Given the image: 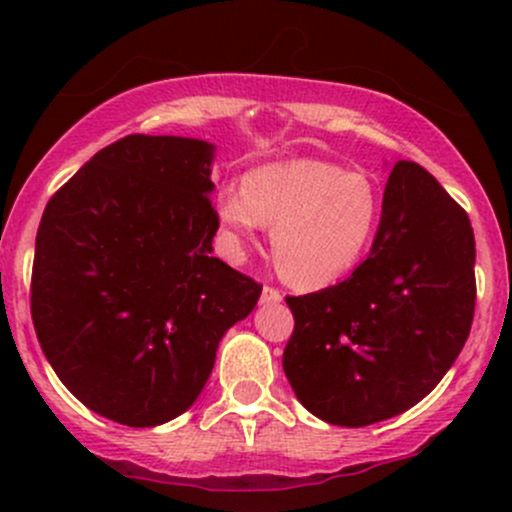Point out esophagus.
<instances>
[{"mask_svg":"<svg viewBox=\"0 0 512 512\" xmlns=\"http://www.w3.org/2000/svg\"><path fill=\"white\" fill-rule=\"evenodd\" d=\"M281 291L274 289V286H264L262 289V303H279L281 301Z\"/></svg>","mask_w":512,"mask_h":512,"instance_id":"obj_1","label":"esophagus"}]
</instances>
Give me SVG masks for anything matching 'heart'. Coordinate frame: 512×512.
Instances as JSON below:
<instances>
[{
    "mask_svg": "<svg viewBox=\"0 0 512 512\" xmlns=\"http://www.w3.org/2000/svg\"><path fill=\"white\" fill-rule=\"evenodd\" d=\"M216 214L236 243L274 226L272 252L293 284L320 286L358 262L380 219L378 185L366 173L313 158L274 163L223 187Z\"/></svg>",
    "mask_w": 512,
    "mask_h": 512,
    "instance_id": "heart-1",
    "label": "heart"
}]
</instances>
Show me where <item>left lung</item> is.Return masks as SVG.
I'll use <instances>...</instances> for the list:
<instances>
[{
  "instance_id": "obj_1",
  "label": "left lung",
  "mask_w": 512,
  "mask_h": 512,
  "mask_svg": "<svg viewBox=\"0 0 512 512\" xmlns=\"http://www.w3.org/2000/svg\"><path fill=\"white\" fill-rule=\"evenodd\" d=\"M474 257L467 211L419 163L397 161L366 260L339 284L286 296L284 373L303 407L361 428L421 402L472 330Z\"/></svg>"
}]
</instances>
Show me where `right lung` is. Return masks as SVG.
Wrapping results in <instances>:
<instances>
[{
  "mask_svg": "<svg viewBox=\"0 0 512 512\" xmlns=\"http://www.w3.org/2000/svg\"><path fill=\"white\" fill-rule=\"evenodd\" d=\"M214 146L129 134L98 151L38 226L31 315L57 378L115 424L149 428L199 397L262 284L211 257Z\"/></svg>",
  "mask_w": 512,
  "mask_h": 512,
  "instance_id": "1",
  "label": "right lung"
}]
</instances>
